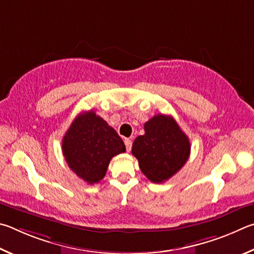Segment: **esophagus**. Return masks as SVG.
I'll use <instances>...</instances> for the list:
<instances>
[{"label":"esophagus","mask_w":254,"mask_h":254,"mask_svg":"<svg viewBox=\"0 0 254 254\" xmlns=\"http://www.w3.org/2000/svg\"><path fill=\"white\" fill-rule=\"evenodd\" d=\"M125 145H126V150H127V152H130L132 141L129 138H125Z\"/></svg>","instance_id":"esophagus-1"}]
</instances>
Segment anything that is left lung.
Here are the masks:
<instances>
[{
	"mask_svg": "<svg viewBox=\"0 0 254 254\" xmlns=\"http://www.w3.org/2000/svg\"><path fill=\"white\" fill-rule=\"evenodd\" d=\"M145 134L132 144L131 153L138 159L140 171L154 183L175 175L188 162L190 144L175 119L156 115L144 125Z\"/></svg>",
	"mask_w": 254,
	"mask_h": 254,
	"instance_id": "left-lung-1",
	"label": "left lung"
}]
</instances>
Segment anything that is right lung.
Here are the masks:
<instances>
[{
	"label": "right lung",
	"instance_id": "obj_1",
	"mask_svg": "<svg viewBox=\"0 0 254 254\" xmlns=\"http://www.w3.org/2000/svg\"><path fill=\"white\" fill-rule=\"evenodd\" d=\"M125 152L123 139L92 110L78 115L62 139L66 164L88 184L99 183L111 158Z\"/></svg>",
	"mask_w": 254,
	"mask_h": 254
}]
</instances>
